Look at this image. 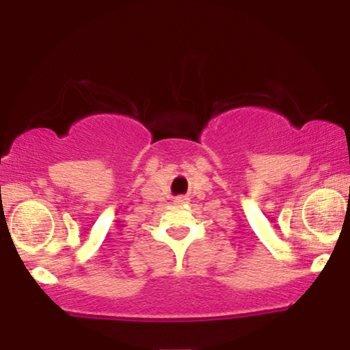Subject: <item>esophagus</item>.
Masks as SVG:
<instances>
[{"label":"esophagus","instance_id":"1","mask_svg":"<svg viewBox=\"0 0 350 350\" xmlns=\"http://www.w3.org/2000/svg\"><path fill=\"white\" fill-rule=\"evenodd\" d=\"M186 202H187V198H183V196L176 198V204H186Z\"/></svg>","mask_w":350,"mask_h":350}]
</instances>
